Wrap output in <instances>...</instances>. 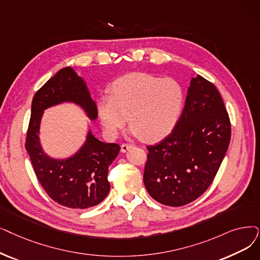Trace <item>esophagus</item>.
Returning <instances> with one entry per match:
<instances>
[{
    "instance_id": "1",
    "label": "esophagus",
    "mask_w": 260,
    "mask_h": 260,
    "mask_svg": "<svg viewBox=\"0 0 260 260\" xmlns=\"http://www.w3.org/2000/svg\"><path fill=\"white\" fill-rule=\"evenodd\" d=\"M134 144H132V143H123L122 145H121V152L122 153H125V152H127L129 149H132V148H134Z\"/></svg>"
}]
</instances>
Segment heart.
I'll return each mask as SVG.
<instances>
[{
	"mask_svg": "<svg viewBox=\"0 0 260 260\" xmlns=\"http://www.w3.org/2000/svg\"><path fill=\"white\" fill-rule=\"evenodd\" d=\"M184 103L185 90L174 78L133 73L112 84L111 95L99 101L98 114L111 138L118 136L129 117L133 135L155 141L172 132Z\"/></svg>",
	"mask_w": 260,
	"mask_h": 260,
	"instance_id": "heart-1",
	"label": "heart"
}]
</instances>
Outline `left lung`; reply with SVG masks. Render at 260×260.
<instances>
[{"label": "left lung", "mask_w": 260, "mask_h": 260, "mask_svg": "<svg viewBox=\"0 0 260 260\" xmlns=\"http://www.w3.org/2000/svg\"><path fill=\"white\" fill-rule=\"evenodd\" d=\"M230 141V117L218 89L192 77L174 129L148 146L143 182L149 194L173 207L197 200L211 185Z\"/></svg>", "instance_id": "8db88e82"}]
</instances>
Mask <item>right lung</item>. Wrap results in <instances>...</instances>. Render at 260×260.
I'll list each match as a JSON object with an SVG mask.
<instances>
[{
	"instance_id": "add662e5",
	"label": "right lung",
	"mask_w": 260,
	"mask_h": 260,
	"mask_svg": "<svg viewBox=\"0 0 260 260\" xmlns=\"http://www.w3.org/2000/svg\"><path fill=\"white\" fill-rule=\"evenodd\" d=\"M64 102L81 106L90 120L98 118V108L86 83L73 68L66 67L44 84L31 102L25 148L34 171L48 196L58 204L86 209L100 204L108 194V168L119 154L120 145L105 143L91 131L82 148L66 159H55L43 152L39 140L43 111Z\"/></svg>"
}]
</instances>
